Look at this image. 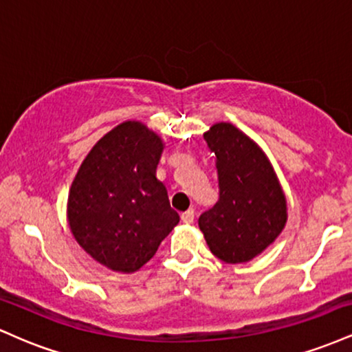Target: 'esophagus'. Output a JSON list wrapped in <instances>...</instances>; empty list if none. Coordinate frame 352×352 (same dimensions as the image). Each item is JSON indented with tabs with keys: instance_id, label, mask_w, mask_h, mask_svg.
I'll return each instance as SVG.
<instances>
[{
	"instance_id": "obj_1",
	"label": "esophagus",
	"mask_w": 352,
	"mask_h": 352,
	"mask_svg": "<svg viewBox=\"0 0 352 352\" xmlns=\"http://www.w3.org/2000/svg\"><path fill=\"white\" fill-rule=\"evenodd\" d=\"M193 218H195V212H193L192 208L187 210V212L182 213V221H184V223H187V225L193 223Z\"/></svg>"
}]
</instances>
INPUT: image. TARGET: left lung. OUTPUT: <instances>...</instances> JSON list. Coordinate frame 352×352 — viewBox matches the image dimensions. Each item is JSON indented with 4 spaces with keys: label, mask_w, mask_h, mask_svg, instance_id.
<instances>
[{
    "label": "left lung",
    "mask_w": 352,
    "mask_h": 352,
    "mask_svg": "<svg viewBox=\"0 0 352 352\" xmlns=\"http://www.w3.org/2000/svg\"><path fill=\"white\" fill-rule=\"evenodd\" d=\"M217 157L220 199L199 218L210 252L225 263H246L286 225V199L265 152L228 122L204 134Z\"/></svg>",
    "instance_id": "8db88e82"
}]
</instances>
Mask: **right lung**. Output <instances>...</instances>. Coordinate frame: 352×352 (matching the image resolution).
Wrapping results in <instances>:
<instances>
[{
	"label": "right lung",
	"mask_w": 352,
	"mask_h": 352,
	"mask_svg": "<svg viewBox=\"0 0 352 352\" xmlns=\"http://www.w3.org/2000/svg\"><path fill=\"white\" fill-rule=\"evenodd\" d=\"M164 142L142 122L127 120L87 153L72 182L67 221L76 241L112 272L147 263L180 217L155 177Z\"/></svg>",
	"instance_id": "right-lung-1"
}]
</instances>
